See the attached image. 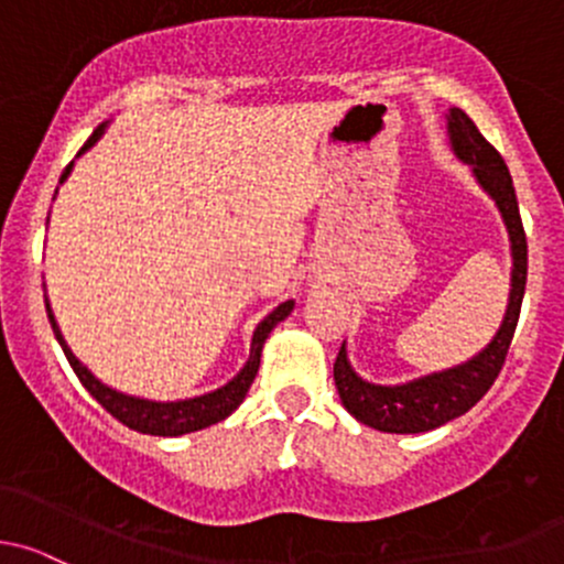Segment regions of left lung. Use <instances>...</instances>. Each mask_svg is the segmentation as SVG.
<instances>
[{
	"instance_id": "left-lung-1",
	"label": "left lung",
	"mask_w": 564,
	"mask_h": 564,
	"mask_svg": "<svg viewBox=\"0 0 564 564\" xmlns=\"http://www.w3.org/2000/svg\"><path fill=\"white\" fill-rule=\"evenodd\" d=\"M448 135L454 154L467 165H473L475 178L480 187L495 197L505 228L510 236V254H513V271H510V299L505 310L502 325L495 339L473 356L469 361L458 364L454 369L434 371V375L417 377L404 386H375L347 361V350L341 345L334 361V382L339 391L341 404L356 421L367 423L377 432L391 434H417L437 429L443 423L464 415L469 408L484 399V393L495 386L499 369H502L508 347L513 341L516 323H519L521 299L527 284V236L521 225L519 200H516L513 178L499 152L480 135L475 121L462 108H451Z\"/></svg>"
}]
</instances>
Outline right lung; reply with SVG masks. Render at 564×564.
<instances>
[{"mask_svg": "<svg viewBox=\"0 0 564 564\" xmlns=\"http://www.w3.org/2000/svg\"><path fill=\"white\" fill-rule=\"evenodd\" d=\"M102 130H106V124L97 127L95 135L84 143V149H80L78 156L84 154L86 149L95 147L97 138L102 135ZM69 171H73V162L65 167L59 184L69 176ZM45 312H48V321H51V328H54L56 341H59L62 350H65L69 367H73L75 375H78L80 386H84L86 391H89L91 397H95L97 402H100L102 408H106L110 415L116 417V421H121L124 426L135 429V432H141V434H154V437H178V434H189V432H197V429L212 426V423L225 421L230 412L239 408V404L243 402V397H247L249 386H252L254 375H258L260 352H263L265 339H269V334L274 330V325L282 323L284 317L293 312V301H284V304L276 306V310L271 312L265 321H260V325L254 328V334H252V347H249L247 364H243V369L234 377V380L225 382V386L217 388V391L203 393V397H195V399H178V402H152V399L127 397V393L108 388L106 382L97 380V377L91 375V371L73 356V350H69L67 341H65V336H62L59 325H56V317H54V312H51L48 301H45Z\"/></svg>", "mask_w": 564, "mask_h": 564, "instance_id": "add662e5", "label": "right lung"}]
</instances>
